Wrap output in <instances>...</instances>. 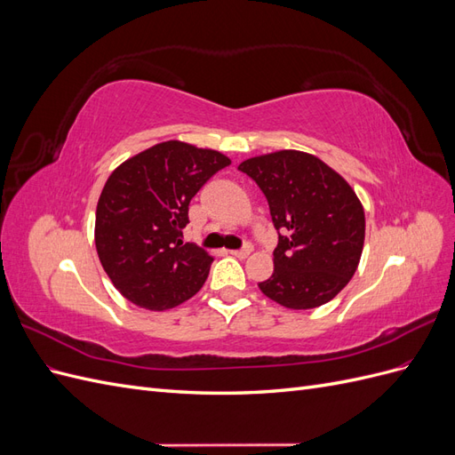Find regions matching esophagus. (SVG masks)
<instances>
[{
	"instance_id": "obj_1",
	"label": "esophagus",
	"mask_w": 455,
	"mask_h": 455,
	"mask_svg": "<svg viewBox=\"0 0 455 455\" xmlns=\"http://www.w3.org/2000/svg\"><path fill=\"white\" fill-rule=\"evenodd\" d=\"M251 252H252V244H244L239 251H231V254L235 258H246Z\"/></svg>"
}]
</instances>
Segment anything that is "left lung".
<instances>
[{"label": "left lung", "mask_w": 455, "mask_h": 455, "mask_svg": "<svg viewBox=\"0 0 455 455\" xmlns=\"http://www.w3.org/2000/svg\"><path fill=\"white\" fill-rule=\"evenodd\" d=\"M269 203L279 233L273 275L258 283L269 299L288 309H313L332 299L359 266L364 211L343 178L319 157L296 149L246 159Z\"/></svg>", "instance_id": "obj_1"}]
</instances>
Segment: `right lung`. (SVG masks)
<instances>
[{"instance_id": "1", "label": "right lung", "mask_w": 455, "mask_h": 455, "mask_svg": "<svg viewBox=\"0 0 455 455\" xmlns=\"http://www.w3.org/2000/svg\"><path fill=\"white\" fill-rule=\"evenodd\" d=\"M231 161L178 140L156 144L109 174L94 243L114 286L134 306L164 311L196 296L212 256L182 241L189 201Z\"/></svg>"}]
</instances>
